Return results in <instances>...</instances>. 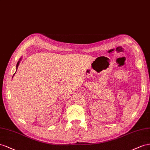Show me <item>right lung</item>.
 <instances>
[{
	"instance_id": "obj_1",
	"label": "right lung",
	"mask_w": 150,
	"mask_h": 150,
	"mask_svg": "<svg viewBox=\"0 0 150 150\" xmlns=\"http://www.w3.org/2000/svg\"><path fill=\"white\" fill-rule=\"evenodd\" d=\"M20 61H21V59H19V62H18V63H17V65H16V69H18V66H19V63H20ZM15 74H16V73H15ZM12 77H13V76H12Z\"/></svg>"
}]
</instances>
